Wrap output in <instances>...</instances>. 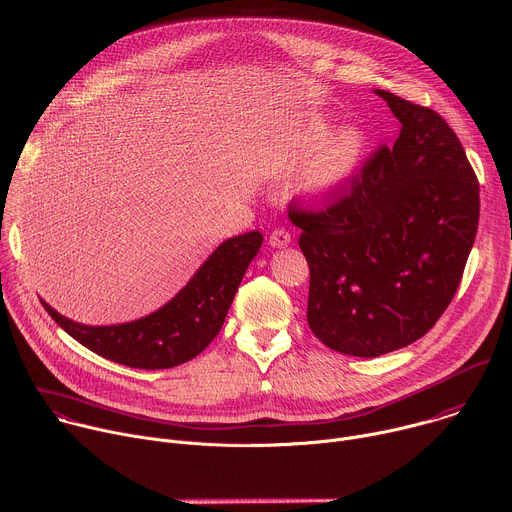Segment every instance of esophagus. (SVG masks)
Segmentation results:
<instances>
[{
  "instance_id": "obj_1",
  "label": "esophagus",
  "mask_w": 512,
  "mask_h": 512,
  "mask_svg": "<svg viewBox=\"0 0 512 512\" xmlns=\"http://www.w3.org/2000/svg\"><path fill=\"white\" fill-rule=\"evenodd\" d=\"M268 244L272 248H284V246L290 244V234L286 230H274L268 238Z\"/></svg>"
}]
</instances>
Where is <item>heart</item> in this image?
I'll list each match as a JSON object with an SVG mask.
<instances>
[{
    "label": "heart",
    "mask_w": 512,
    "mask_h": 512,
    "mask_svg": "<svg viewBox=\"0 0 512 512\" xmlns=\"http://www.w3.org/2000/svg\"><path fill=\"white\" fill-rule=\"evenodd\" d=\"M365 145V135L357 127H343L333 133L323 117H306L280 135L272 151L270 171L276 177L304 173V193L325 199L355 177Z\"/></svg>",
    "instance_id": "b5f03b06"
}]
</instances>
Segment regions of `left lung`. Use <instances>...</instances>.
Returning a JSON list of instances; mask_svg holds the SVG:
<instances>
[{"mask_svg": "<svg viewBox=\"0 0 512 512\" xmlns=\"http://www.w3.org/2000/svg\"><path fill=\"white\" fill-rule=\"evenodd\" d=\"M401 131L327 210L288 218L309 262L306 321L333 351L379 357L424 337L452 302L474 246L480 187L432 109L375 90Z\"/></svg>", "mask_w": 512, "mask_h": 512, "instance_id": "left-lung-1", "label": "left lung"}]
</instances>
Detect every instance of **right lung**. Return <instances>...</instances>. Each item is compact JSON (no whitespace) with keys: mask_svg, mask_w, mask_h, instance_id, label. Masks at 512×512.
<instances>
[{"mask_svg":"<svg viewBox=\"0 0 512 512\" xmlns=\"http://www.w3.org/2000/svg\"><path fill=\"white\" fill-rule=\"evenodd\" d=\"M260 246V232L222 242L167 304L131 323L90 327L62 317L46 300L40 302L72 339L100 357L135 369L177 367L216 339Z\"/></svg>","mask_w":512,"mask_h":512,"instance_id":"1","label":"right lung"}]
</instances>
